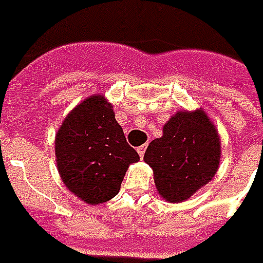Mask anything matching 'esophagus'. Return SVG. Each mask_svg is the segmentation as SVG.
Returning <instances> with one entry per match:
<instances>
[{
  "instance_id": "obj_1",
  "label": "esophagus",
  "mask_w": 263,
  "mask_h": 263,
  "mask_svg": "<svg viewBox=\"0 0 263 263\" xmlns=\"http://www.w3.org/2000/svg\"><path fill=\"white\" fill-rule=\"evenodd\" d=\"M144 152H146V146H140L139 148H137V153H139V156H140V157L144 156Z\"/></svg>"
}]
</instances>
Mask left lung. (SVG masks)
Instances as JSON below:
<instances>
[{"instance_id": "left-lung-1", "label": "left lung", "mask_w": 263, "mask_h": 263, "mask_svg": "<svg viewBox=\"0 0 263 263\" xmlns=\"http://www.w3.org/2000/svg\"><path fill=\"white\" fill-rule=\"evenodd\" d=\"M221 139L202 109L180 110L163 126L144 153L158 195L182 202L211 181L219 167Z\"/></svg>"}]
</instances>
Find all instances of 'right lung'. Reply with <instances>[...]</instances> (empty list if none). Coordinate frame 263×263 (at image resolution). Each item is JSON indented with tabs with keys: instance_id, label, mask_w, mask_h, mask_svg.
Wrapping results in <instances>:
<instances>
[{
	"instance_id": "1",
	"label": "right lung",
	"mask_w": 263,
	"mask_h": 263,
	"mask_svg": "<svg viewBox=\"0 0 263 263\" xmlns=\"http://www.w3.org/2000/svg\"><path fill=\"white\" fill-rule=\"evenodd\" d=\"M55 156L63 184L90 205L116 197L128 165L140 160L105 95L89 96L66 115L55 136Z\"/></svg>"
}]
</instances>
